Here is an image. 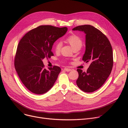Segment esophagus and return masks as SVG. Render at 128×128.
I'll return each instance as SVG.
<instances>
[{
	"mask_svg": "<svg viewBox=\"0 0 128 128\" xmlns=\"http://www.w3.org/2000/svg\"><path fill=\"white\" fill-rule=\"evenodd\" d=\"M64 70L66 71V72H70L72 70L70 68H64Z\"/></svg>",
	"mask_w": 128,
	"mask_h": 128,
	"instance_id": "obj_1",
	"label": "esophagus"
}]
</instances>
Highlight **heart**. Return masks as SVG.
I'll return each mask as SVG.
<instances>
[{
    "label": "heart",
    "instance_id": "heart-1",
    "mask_svg": "<svg viewBox=\"0 0 128 128\" xmlns=\"http://www.w3.org/2000/svg\"><path fill=\"white\" fill-rule=\"evenodd\" d=\"M66 42H68L72 49L74 50L75 49H80L82 46V40L80 39L79 37L76 35H72L66 39ZM60 46H61V44L60 42H58L55 44L54 49L56 52H58L60 50Z\"/></svg>",
    "mask_w": 128,
    "mask_h": 128
}]
</instances>
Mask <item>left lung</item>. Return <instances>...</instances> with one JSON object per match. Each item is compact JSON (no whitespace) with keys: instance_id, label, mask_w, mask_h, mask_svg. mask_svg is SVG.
<instances>
[{"instance_id":"8db88e82","label":"left lung","mask_w":128,"mask_h":128,"mask_svg":"<svg viewBox=\"0 0 128 128\" xmlns=\"http://www.w3.org/2000/svg\"><path fill=\"white\" fill-rule=\"evenodd\" d=\"M72 30L86 34V50L82 60L90 62L86 72L77 70L79 77L76 84L82 91L93 92L103 86L110 74L113 66L112 47L107 37L93 26H78Z\"/></svg>"}]
</instances>
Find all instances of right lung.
Returning a JSON list of instances; mask_svg holds the SVG:
<instances>
[{
    "label": "right lung",
    "mask_w": 128,
    "mask_h": 128,
    "mask_svg": "<svg viewBox=\"0 0 128 128\" xmlns=\"http://www.w3.org/2000/svg\"><path fill=\"white\" fill-rule=\"evenodd\" d=\"M68 28L41 25L32 29L20 40L14 60L18 76L26 88L42 94L53 86L60 70L58 66L44 68L42 60L50 58L53 44L64 36Z\"/></svg>",
    "instance_id": "right-lung-1"
}]
</instances>
